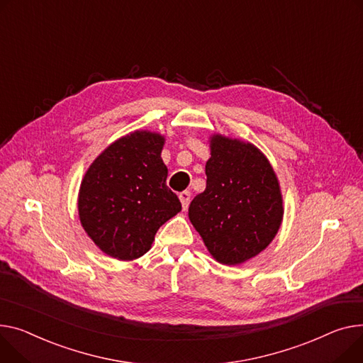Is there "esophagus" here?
Segmentation results:
<instances>
[{"mask_svg": "<svg viewBox=\"0 0 363 363\" xmlns=\"http://www.w3.org/2000/svg\"><path fill=\"white\" fill-rule=\"evenodd\" d=\"M179 200H181V204H182V207H184V210H186L188 206H189V200H191L189 191H182L181 194H179Z\"/></svg>", "mask_w": 363, "mask_h": 363, "instance_id": "34e87169", "label": "esophagus"}]
</instances>
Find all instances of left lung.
Listing matches in <instances>:
<instances>
[{"mask_svg": "<svg viewBox=\"0 0 363 363\" xmlns=\"http://www.w3.org/2000/svg\"><path fill=\"white\" fill-rule=\"evenodd\" d=\"M208 146L207 185L188 217L217 262L239 265L267 248L281 226L280 182L252 143L214 133Z\"/></svg>", "mask_w": 363, "mask_h": 363, "instance_id": "1", "label": "left lung"}]
</instances>
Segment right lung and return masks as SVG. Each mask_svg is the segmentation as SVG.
<instances>
[{
	"label": "right lung",
	"mask_w": 363,
	"mask_h": 363,
	"mask_svg": "<svg viewBox=\"0 0 363 363\" xmlns=\"http://www.w3.org/2000/svg\"><path fill=\"white\" fill-rule=\"evenodd\" d=\"M166 137L135 130L119 137L96 157L82 179L80 223L104 254L133 261L150 248L159 228L181 211L166 186L162 160Z\"/></svg>",
	"instance_id": "add662e5"
}]
</instances>
